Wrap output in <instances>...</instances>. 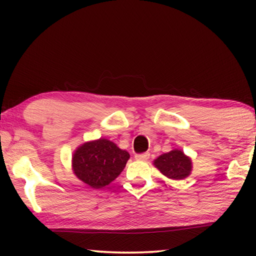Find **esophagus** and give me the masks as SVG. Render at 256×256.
Returning a JSON list of instances; mask_svg holds the SVG:
<instances>
[{"mask_svg":"<svg viewBox=\"0 0 256 256\" xmlns=\"http://www.w3.org/2000/svg\"><path fill=\"white\" fill-rule=\"evenodd\" d=\"M150 158V153H144V154H136L135 155V160L145 162Z\"/></svg>","mask_w":256,"mask_h":256,"instance_id":"obj_1","label":"esophagus"}]
</instances>
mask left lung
I'll return each mask as SVG.
<instances>
[{
  "mask_svg": "<svg viewBox=\"0 0 256 256\" xmlns=\"http://www.w3.org/2000/svg\"><path fill=\"white\" fill-rule=\"evenodd\" d=\"M153 165L162 175L172 180L187 178L192 170V162L182 150L175 148L154 160Z\"/></svg>",
  "mask_w": 256,
  "mask_h": 256,
  "instance_id": "obj_1",
  "label": "left lung"
}]
</instances>
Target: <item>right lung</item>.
<instances>
[{"label": "right lung", "instance_id": "1", "mask_svg": "<svg viewBox=\"0 0 256 256\" xmlns=\"http://www.w3.org/2000/svg\"><path fill=\"white\" fill-rule=\"evenodd\" d=\"M128 158L126 150L101 138L78 146L72 154V166L74 176L81 182L94 189H101L118 178Z\"/></svg>", "mask_w": 256, "mask_h": 256}]
</instances>
